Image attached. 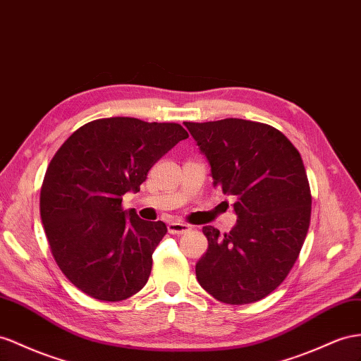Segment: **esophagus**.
Here are the masks:
<instances>
[{
	"instance_id": "1",
	"label": "esophagus",
	"mask_w": 361,
	"mask_h": 361,
	"mask_svg": "<svg viewBox=\"0 0 361 361\" xmlns=\"http://www.w3.org/2000/svg\"><path fill=\"white\" fill-rule=\"evenodd\" d=\"M168 230H169V233H172V235H183V233L189 232L190 226L184 224V223H169Z\"/></svg>"
}]
</instances>
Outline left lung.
<instances>
[{
	"instance_id": "left-lung-1",
	"label": "left lung",
	"mask_w": 361,
	"mask_h": 361,
	"mask_svg": "<svg viewBox=\"0 0 361 361\" xmlns=\"http://www.w3.org/2000/svg\"><path fill=\"white\" fill-rule=\"evenodd\" d=\"M210 166L214 186L236 198L228 233L206 226L200 285L219 302L245 305L279 286L308 233L311 192L299 151L276 128L243 118L184 122Z\"/></svg>"
}]
</instances>
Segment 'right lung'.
<instances>
[{
  "mask_svg": "<svg viewBox=\"0 0 361 361\" xmlns=\"http://www.w3.org/2000/svg\"><path fill=\"white\" fill-rule=\"evenodd\" d=\"M178 123L99 118L73 133L51 159L41 188V219L67 279L97 300L118 302L149 279L152 253L168 227L123 210L147 172L178 142Z\"/></svg>",
  "mask_w": 361,
  "mask_h": 361,
  "instance_id": "obj_1",
  "label": "right lung"
}]
</instances>
